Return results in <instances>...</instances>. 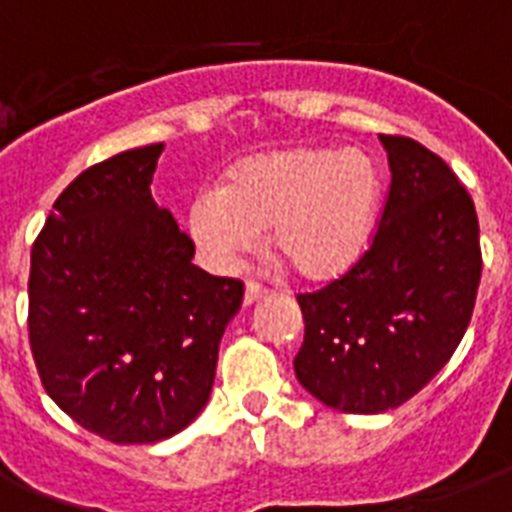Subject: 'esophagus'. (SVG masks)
Returning a JSON list of instances; mask_svg holds the SVG:
<instances>
[{"label": "esophagus", "mask_w": 512, "mask_h": 512, "mask_svg": "<svg viewBox=\"0 0 512 512\" xmlns=\"http://www.w3.org/2000/svg\"><path fill=\"white\" fill-rule=\"evenodd\" d=\"M265 295H268V289H265L263 284H257V281H249L247 289H244V305L257 303V300H263Z\"/></svg>", "instance_id": "1"}]
</instances>
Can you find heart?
I'll use <instances>...</instances> for the list:
<instances>
[{
  "mask_svg": "<svg viewBox=\"0 0 512 512\" xmlns=\"http://www.w3.org/2000/svg\"><path fill=\"white\" fill-rule=\"evenodd\" d=\"M380 204V172L361 148H281L233 164L225 185L196 193L188 231L215 268H231L271 244L303 279L350 271L369 247Z\"/></svg>",
  "mask_w": 512,
  "mask_h": 512,
  "instance_id": "1",
  "label": "heart"
}]
</instances>
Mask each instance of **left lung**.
I'll list each match as a JSON object with an SVG mask.
<instances>
[{"label": "left lung", "mask_w": 512, "mask_h": 512, "mask_svg": "<svg viewBox=\"0 0 512 512\" xmlns=\"http://www.w3.org/2000/svg\"><path fill=\"white\" fill-rule=\"evenodd\" d=\"M390 191L350 271L297 295L305 340L295 374L321 404L380 414L420 393L460 345L481 281L476 207L449 164L380 135Z\"/></svg>", "instance_id": "left-lung-1"}]
</instances>
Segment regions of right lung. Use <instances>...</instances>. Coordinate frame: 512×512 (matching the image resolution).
Returning a JSON list of instances; mask_svg holds the SVG:
<instances>
[{"label":"right lung","instance_id":"obj_1","mask_svg":"<svg viewBox=\"0 0 512 512\" xmlns=\"http://www.w3.org/2000/svg\"><path fill=\"white\" fill-rule=\"evenodd\" d=\"M164 143L92 164L31 249L28 340L47 396L114 444L196 420L244 284L191 263L193 241L151 196Z\"/></svg>","mask_w":512,"mask_h":512}]
</instances>
